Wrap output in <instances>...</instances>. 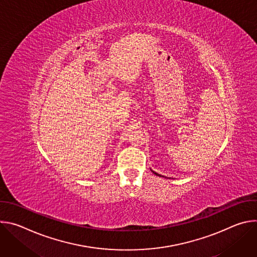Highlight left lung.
Wrapping results in <instances>:
<instances>
[{
    "label": "left lung",
    "instance_id": "left-lung-1",
    "mask_svg": "<svg viewBox=\"0 0 257 257\" xmlns=\"http://www.w3.org/2000/svg\"><path fill=\"white\" fill-rule=\"evenodd\" d=\"M152 172H153V173H154V174H155V175H157V176H159V177H162V175H159V174H158V173H156V172H154V171H153V170H152ZM163 177H164V176H163Z\"/></svg>",
    "mask_w": 257,
    "mask_h": 257
}]
</instances>
